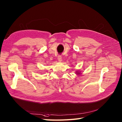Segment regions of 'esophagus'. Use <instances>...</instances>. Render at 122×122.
<instances>
[{
	"label": "esophagus",
	"instance_id": "1",
	"mask_svg": "<svg viewBox=\"0 0 122 122\" xmlns=\"http://www.w3.org/2000/svg\"><path fill=\"white\" fill-rule=\"evenodd\" d=\"M57 59H58V61H59V62H61L62 61V56H61V55H59L58 56V57H57Z\"/></svg>",
	"mask_w": 122,
	"mask_h": 122
}]
</instances>
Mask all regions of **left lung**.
<instances>
[{
  "label": "left lung",
  "instance_id": "obj_1",
  "mask_svg": "<svg viewBox=\"0 0 122 122\" xmlns=\"http://www.w3.org/2000/svg\"><path fill=\"white\" fill-rule=\"evenodd\" d=\"M78 73V74H80V73Z\"/></svg>",
  "mask_w": 122,
  "mask_h": 122
}]
</instances>
